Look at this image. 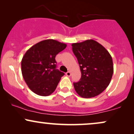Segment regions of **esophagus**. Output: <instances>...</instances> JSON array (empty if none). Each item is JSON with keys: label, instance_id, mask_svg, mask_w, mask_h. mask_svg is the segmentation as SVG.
<instances>
[{"label": "esophagus", "instance_id": "obj_1", "mask_svg": "<svg viewBox=\"0 0 134 134\" xmlns=\"http://www.w3.org/2000/svg\"><path fill=\"white\" fill-rule=\"evenodd\" d=\"M65 75H66V76H67L70 77V75H71V74H70V72H66V73H65Z\"/></svg>", "mask_w": 134, "mask_h": 134}]
</instances>
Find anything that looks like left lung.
Segmentation results:
<instances>
[{"label": "left lung", "mask_w": 134, "mask_h": 134, "mask_svg": "<svg viewBox=\"0 0 134 134\" xmlns=\"http://www.w3.org/2000/svg\"><path fill=\"white\" fill-rule=\"evenodd\" d=\"M81 72L79 81L74 82L76 93L84 98H93L108 86L113 73L111 56L93 40L72 44Z\"/></svg>", "instance_id": "left-lung-1"}]
</instances>
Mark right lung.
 <instances>
[{
	"mask_svg": "<svg viewBox=\"0 0 134 134\" xmlns=\"http://www.w3.org/2000/svg\"><path fill=\"white\" fill-rule=\"evenodd\" d=\"M67 44L48 39L27 50L21 60L23 77L33 93L42 96L51 94L64 73L56 69L55 57Z\"/></svg>",
	"mask_w": 134,
	"mask_h": 134,
	"instance_id": "right-lung-1",
	"label": "right lung"
}]
</instances>
